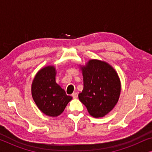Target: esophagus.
Returning <instances> with one entry per match:
<instances>
[{
	"label": "esophagus",
	"instance_id": "34e87169",
	"mask_svg": "<svg viewBox=\"0 0 152 152\" xmlns=\"http://www.w3.org/2000/svg\"><path fill=\"white\" fill-rule=\"evenodd\" d=\"M72 97H73L74 99H77V97H78L77 93H72Z\"/></svg>",
	"mask_w": 152,
	"mask_h": 152
}]
</instances>
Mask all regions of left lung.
<instances>
[{
    "label": "left lung",
    "mask_w": 152,
    "mask_h": 152,
    "mask_svg": "<svg viewBox=\"0 0 152 152\" xmlns=\"http://www.w3.org/2000/svg\"><path fill=\"white\" fill-rule=\"evenodd\" d=\"M84 88L79 99L94 118H102L115 107L121 92L118 72L109 64L99 59H90L80 65Z\"/></svg>",
    "instance_id": "left-lung-1"
}]
</instances>
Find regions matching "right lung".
<instances>
[{
  "instance_id": "1",
  "label": "right lung",
  "mask_w": 152,
  "mask_h": 152,
  "mask_svg": "<svg viewBox=\"0 0 152 152\" xmlns=\"http://www.w3.org/2000/svg\"><path fill=\"white\" fill-rule=\"evenodd\" d=\"M56 74L55 66H45L37 72L31 86L32 98L37 107L50 117L61 115L72 99L56 82Z\"/></svg>"
}]
</instances>
